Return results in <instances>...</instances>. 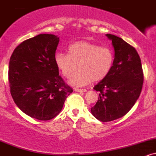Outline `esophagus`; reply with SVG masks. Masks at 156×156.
Returning a JSON list of instances; mask_svg holds the SVG:
<instances>
[{"label": "esophagus", "mask_w": 156, "mask_h": 156, "mask_svg": "<svg viewBox=\"0 0 156 156\" xmlns=\"http://www.w3.org/2000/svg\"><path fill=\"white\" fill-rule=\"evenodd\" d=\"M75 91L77 92H87L86 89H75Z\"/></svg>", "instance_id": "obj_1"}]
</instances>
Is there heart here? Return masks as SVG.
<instances>
[{"instance_id":"b5f03b06","label":"heart","mask_w":156,"mask_h":156,"mask_svg":"<svg viewBox=\"0 0 156 156\" xmlns=\"http://www.w3.org/2000/svg\"><path fill=\"white\" fill-rule=\"evenodd\" d=\"M68 53H57L55 64L67 78H71L69 83L74 87H83L94 80L105 79L112 71L114 62V52L108 47L87 41H78L68 47Z\"/></svg>"}]
</instances>
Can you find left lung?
Here are the masks:
<instances>
[{
  "label": "left lung",
  "instance_id": "8db88e82",
  "mask_svg": "<svg viewBox=\"0 0 156 156\" xmlns=\"http://www.w3.org/2000/svg\"><path fill=\"white\" fill-rule=\"evenodd\" d=\"M114 50L112 69L105 79L94 86L100 92L91 113L101 122H110L125 116L139 98L144 81L140 57L133 47L122 38L105 34Z\"/></svg>",
  "mask_w": 156,
  "mask_h": 156
}]
</instances>
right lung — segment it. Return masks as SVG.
<instances>
[{
  "label": "right lung",
  "mask_w": 156,
  "mask_h": 156,
  "mask_svg": "<svg viewBox=\"0 0 156 156\" xmlns=\"http://www.w3.org/2000/svg\"><path fill=\"white\" fill-rule=\"evenodd\" d=\"M58 42V36L39 34L20 44L10 58L12 98L23 113L39 120H50L58 115L73 92L55 64Z\"/></svg>",
  "instance_id": "1"
}]
</instances>
